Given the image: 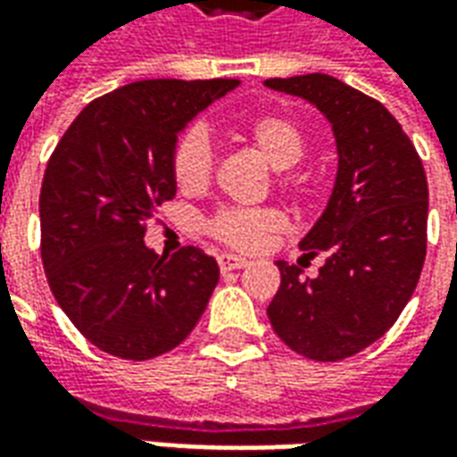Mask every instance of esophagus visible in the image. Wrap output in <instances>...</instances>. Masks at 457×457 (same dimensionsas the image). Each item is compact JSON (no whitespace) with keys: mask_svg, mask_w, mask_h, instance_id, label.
Masks as SVG:
<instances>
[{"mask_svg":"<svg viewBox=\"0 0 457 457\" xmlns=\"http://www.w3.org/2000/svg\"><path fill=\"white\" fill-rule=\"evenodd\" d=\"M218 264H220V271H235V269L247 267L249 262L242 257H235V254H220Z\"/></svg>","mask_w":457,"mask_h":457,"instance_id":"obj_1","label":"esophagus"}]
</instances>
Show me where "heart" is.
Returning a JSON list of instances; mask_svg holds the SVG:
<instances>
[{
  "instance_id": "obj_1",
  "label": "heart",
  "mask_w": 457,
  "mask_h": 457,
  "mask_svg": "<svg viewBox=\"0 0 457 457\" xmlns=\"http://www.w3.org/2000/svg\"><path fill=\"white\" fill-rule=\"evenodd\" d=\"M245 139L274 170H288L296 166L306 154V137L296 121L284 114H262L245 127ZM173 180L183 193H198L210 183L212 176V146L208 131L203 127H190L176 141L170 156ZM278 186L296 190V180L281 176ZM284 228L281 212L274 208H222L205 220V232L235 249H259L267 245L271 235Z\"/></svg>"
}]
</instances>
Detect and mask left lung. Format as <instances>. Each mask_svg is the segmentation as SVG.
Here are the masks:
<instances>
[{"instance_id":"left-lung-1","label":"left lung","mask_w":457,"mask_h":457,"mask_svg":"<svg viewBox=\"0 0 457 457\" xmlns=\"http://www.w3.org/2000/svg\"><path fill=\"white\" fill-rule=\"evenodd\" d=\"M323 114L336 137L337 173L323 215L298 247L326 257L316 278L278 259L281 287L267 316L294 353L337 362L394 326L426 259L428 183L423 163L382 103L326 73L264 80Z\"/></svg>"}]
</instances>
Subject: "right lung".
Instances as JSON below:
<instances>
[{"instance_id": "add662e5", "label": "right lung", "mask_w": 457, "mask_h": 457, "mask_svg": "<svg viewBox=\"0 0 457 457\" xmlns=\"http://www.w3.org/2000/svg\"><path fill=\"white\" fill-rule=\"evenodd\" d=\"M239 80H139L85 107L41 186V259L58 306L95 347L151 360L190 336L218 287L198 247L144 245L156 205L176 195L179 134Z\"/></svg>"}]
</instances>
